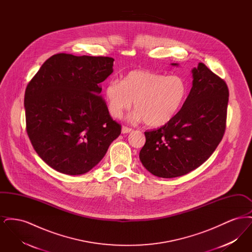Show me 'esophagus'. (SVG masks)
I'll use <instances>...</instances> for the list:
<instances>
[{"instance_id": "34e87169", "label": "esophagus", "mask_w": 252, "mask_h": 252, "mask_svg": "<svg viewBox=\"0 0 252 252\" xmlns=\"http://www.w3.org/2000/svg\"><path fill=\"white\" fill-rule=\"evenodd\" d=\"M132 131V128H129V127H127V126H123L122 127V133L123 134H126V133H129V132Z\"/></svg>"}]
</instances>
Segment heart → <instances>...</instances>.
Masks as SVG:
<instances>
[{
	"instance_id": "1",
	"label": "heart",
	"mask_w": 252,
	"mask_h": 252,
	"mask_svg": "<svg viewBox=\"0 0 252 252\" xmlns=\"http://www.w3.org/2000/svg\"><path fill=\"white\" fill-rule=\"evenodd\" d=\"M188 95V85L180 75L135 70L119 82L112 80L105 88L110 115L123 117L134 102L133 119L144 121L151 127L165 126L179 113Z\"/></svg>"
}]
</instances>
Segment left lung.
Here are the masks:
<instances>
[{
  "label": "left lung",
  "mask_w": 252,
  "mask_h": 252,
  "mask_svg": "<svg viewBox=\"0 0 252 252\" xmlns=\"http://www.w3.org/2000/svg\"><path fill=\"white\" fill-rule=\"evenodd\" d=\"M192 73V89L176 117L157 130L144 132L140 160L158 178H177L199 167L225 132L228 86L201 62Z\"/></svg>",
  "instance_id": "left-lung-1"
}]
</instances>
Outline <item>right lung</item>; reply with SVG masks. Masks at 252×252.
<instances>
[{
    "label": "right lung",
    "mask_w": 252,
    "mask_h": 252,
    "mask_svg": "<svg viewBox=\"0 0 252 252\" xmlns=\"http://www.w3.org/2000/svg\"><path fill=\"white\" fill-rule=\"evenodd\" d=\"M112 58L57 54L46 60L24 94L26 131L37 155L56 171H91L121 134L100 95L113 72Z\"/></svg>",
    "instance_id": "add662e5"
}]
</instances>
